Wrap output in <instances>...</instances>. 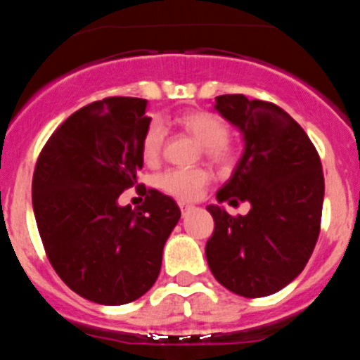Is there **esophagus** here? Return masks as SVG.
I'll use <instances>...</instances> for the list:
<instances>
[{
    "instance_id": "1",
    "label": "esophagus",
    "mask_w": 360,
    "mask_h": 360,
    "mask_svg": "<svg viewBox=\"0 0 360 360\" xmlns=\"http://www.w3.org/2000/svg\"><path fill=\"white\" fill-rule=\"evenodd\" d=\"M178 207H180V211L182 212H186V211H189V209H193V205L187 202H178Z\"/></svg>"
}]
</instances>
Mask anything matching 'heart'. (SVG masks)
<instances>
[{
	"instance_id": "heart-1",
	"label": "heart",
	"mask_w": 360,
	"mask_h": 360,
	"mask_svg": "<svg viewBox=\"0 0 360 360\" xmlns=\"http://www.w3.org/2000/svg\"><path fill=\"white\" fill-rule=\"evenodd\" d=\"M178 124L203 146L205 157L211 158L216 164H231L234 158V149L227 141L229 126L225 120L212 115L209 111H187L178 117ZM164 139V126L158 120H153L141 141L142 158L148 164H157L160 160ZM209 182H211V173L205 167H174L158 176L160 189L184 202L200 198Z\"/></svg>"
}]
</instances>
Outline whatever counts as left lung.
Masks as SVG:
<instances>
[{"mask_svg": "<svg viewBox=\"0 0 360 360\" xmlns=\"http://www.w3.org/2000/svg\"><path fill=\"white\" fill-rule=\"evenodd\" d=\"M214 110L243 133L245 151L218 202H249V214L209 205L214 232L205 245L209 269L225 288L265 297L294 281L321 231L324 176L316 146L279 106L219 95Z\"/></svg>", "mask_w": 360, "mask_h": 360, "instance_id": "obj_1", "label": "left lung"}]
</instances>
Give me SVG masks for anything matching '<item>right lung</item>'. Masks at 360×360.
<instances>
[{
    "label": "right lung",
    "mask_w": 360,
    "mask_h": 360,
    "mask_svg": "<svg viewBox=\"0 0 360 360\" xmlns=\"http://www.w3.org/2000/svg\"><path fill=\"white\" fill-rule=\"evenodd\" d=\"M146 98L106 97L81 108L41 149L32 205L44 252L81 297L126 304L155 285L162 252L180 219L171 196L146 191L139 209L119 196L141 187V141L151 117Z\"/></svg>",
    "instance_id": "right-lung-1"
}]
</instances>
